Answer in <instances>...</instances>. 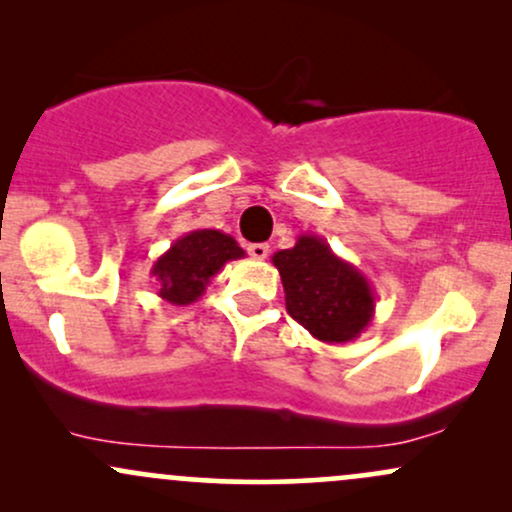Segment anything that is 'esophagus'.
<instances>
[{"label": "esophagus", "instance_id": "esophagus-1", "mask_svg": "<svg viewBox=\"0 0 512 512\" xmlns=\"http://www.w3.org/2000/svg\"><path fill=\"white\" fill-rule=\"evenodd\" d=\"M248 252H250V257H255V260H264V257L269 255V245L267 243H252V245H248Z\"/></svg>", "mask_w": 512, "mask_h": 512}]
</instances>
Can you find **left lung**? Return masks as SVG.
Listing matches in <instances>:
<instances>
[{"instance_id": "1", "label": "left lung", "mask_w": 512, "mask_h": 512, "mask_svg": "<svg viewBox=\"0 0 512 512\" xmlns=\"http://www.w3.org/2000/svg\"><path fill=\"white\" fill-rule=\"evenodd\" d=\"M293 320L325 344L356 339L375 315V293L366 274L334 255L325 238L303 233L289 250L274 252Z\"/></svg>"}]
</instances>
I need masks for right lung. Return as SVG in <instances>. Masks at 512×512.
<instances>
[{
  "instance_id": "add662e5",
  "label": "right lung",
  "mask_w": 512,
  "mask_h": 512,
  "mask_svg": "<svg viewBox=\"0 0 512 512\" xmlns=\"http://www.w3.org/2000/svg\"><path fill=\"white\" fill-rule=\"evenodd\" d=\"M245 257V250L228 233L216 228H197L175 240L151 267L161 284L158 296L173 305L199 301L223 264Z\"/></svg>"
}]
</instances>
